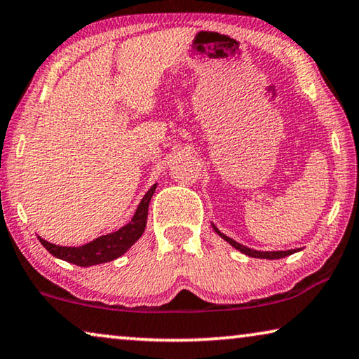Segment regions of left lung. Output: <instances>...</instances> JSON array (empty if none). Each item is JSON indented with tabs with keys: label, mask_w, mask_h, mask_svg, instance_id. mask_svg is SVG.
Listing matches in <instances>:
<instances>
[{
	"label": "left lung",
	"mask_w": 359,
	"mask_h": 359,
	"mask_svg": "<svg viewBox=\"0 0 359 359\" xmlns=\"http://www.w3.org/2000/svg\"><path fill=\"white\" fill-rule=\"evenodd\" d=\"M210 225H212V228H214V231L217 233L218 236L223 238V240H225L228 244H231L233 248L238 249V251L243 252V254H246V256H249V257H257V259H282V257L292 256V254L299 251V249H288V251H257V249H251V248H248V246H243L241 243L235 241V240H233V238L223 235V233H222L220 230H218V228L214 225V223H210Z\"/></svg>",
	"instance_id": "1"
}]
</instances>
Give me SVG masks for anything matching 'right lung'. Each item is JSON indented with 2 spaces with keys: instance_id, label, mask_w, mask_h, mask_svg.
Wrapping results in <instances>:
<instances>
[{
  "instance_id": "1",
  "label": "right lung",
  "mask_w": 359,
  "mask_h": 359,
  "mask_svg": "<svg viewBox=\"0 0 359 359\" xmlns=\"http://www.w3.org/2000/svg\"><path fill=\"white\" fill-rule=\"evenodd\" d=\"M155 189H157V183L145 192V196L142 197L141 202H139L133 218L126 223V225L118 228L116 231L98 236L90 243L82 244V246H60V244L48 243L41 236L37 238L51 256L69 264H76V266L79 267H90L97 266V264L115 261V259L121 257L123 254L144 235L145 225H147L149 204Z\"/></svg>"
}]
</instances>
